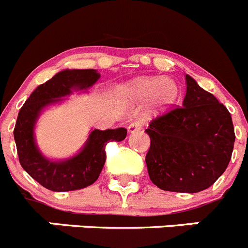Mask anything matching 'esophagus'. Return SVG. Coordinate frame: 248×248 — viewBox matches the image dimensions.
Returning a JSON list of instances; mask_svg holds the SVG:
<instances>
[{
	"label": "esophagus",
	"instance_id": "esophagus-1",
	"mask_svg": "<svg viewBox=\"0 0 248 248\" xmlns=\"http://www.w3.org/2000/svg\"><path fill=\"white\" fill-rule=\"evenodd\" d=\"M143 121L142 120H135L133 122H131L130 126H128V131H130L131 133L136 132V131H140L143 127Z\"/></svg>",
	"mask_w": 248,
	"mask_h": 248
}]
</instances>
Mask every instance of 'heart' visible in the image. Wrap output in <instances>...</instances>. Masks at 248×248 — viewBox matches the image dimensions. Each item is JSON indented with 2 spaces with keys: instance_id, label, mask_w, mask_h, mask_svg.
Returning <instances> with one entry per match:
<instances>
[{
  "instance_id": "1",
  "label": "heart",
  "mask_w": 248,
  "mask_h": 248,
  "mask_svg": "<svg viewBox=\"0 0 248 248\" xmlns=\"http://www.w3.org/2000/svg\"><path fill=\"white\" fill-rule=\"evenodd\" d=\"M128 92L140 98L152 97L157 105H166L176 97L177 86L169 78L150 77L137 79L131 83Z\"/></svg>"
}]
</instances>
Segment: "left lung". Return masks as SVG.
Listing matches in <instances>:
<instances>
[{"instance_id":"obj_1","label":"left lung","mask_w":248,"mask_h":248,"mask_svg":"<svg viewBox=\"0 0 248 248\" xmlns=\"http://www.w3.org/2000/svg\"><path fill=\"white\" fill-rule=\"evenodd\" d=\"M182 106L155 117L146 132L151 181L165 191L195 193L218 180L231 160L234 128L228 109L186 75Z\"/></svg>"}]
</instances>
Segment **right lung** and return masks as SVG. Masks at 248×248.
<instances>
[{"label":"right lung","instance_id":"right-lung-1","mask_svg":"<svg viewBox=\"0 0 248 248\" xmlns=\"http://www.w3.org/2000/svg\"><path fill=\"white\" fill-rule=\"evenodd\" d=\"M100 78L96 70H64L38 86L21 107L14 130L21 166L33 180L55 192L87 187L97 180L106 162V145L124 140L127 130H94L77 156L64 162H51L41 156L33 141V124L38 113L49 103L71 93L72 88H87Z\"/></svg>","mask_w":248,"mask_h":248}]
</instances>
